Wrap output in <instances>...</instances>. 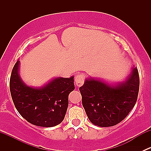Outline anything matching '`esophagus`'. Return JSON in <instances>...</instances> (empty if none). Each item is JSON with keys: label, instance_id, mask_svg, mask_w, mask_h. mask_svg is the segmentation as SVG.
<instances>
[{"label": "esophagus", "instance_id": "esophagus-1", "mask_svg": "<svg viewBox=\"0 0 151 151\" xmlns=\"http://www.w3.org/2000/svg\"><path fill=\"white\" fill-rule=\"evenodd\" d=\"M85 77L84 74H77V76L75 77V83L77 85V86L80 87L83 85L85 81Z\"/></svg>", "mask_w": 151, "mask_h": 151}]
</instances>
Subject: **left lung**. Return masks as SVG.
Segmentation results:
<instances>
[{
	"label": "left lung",
	"mask_w": 151,
	"mask_h": 151,
	"mask_svg": "<svg viewBox=\"0 0 151 151\" xmlns=\"http://www.w3.org/2000/svg\"><path fill=\"white\" fill-rule=\"evenodd\" d=\"M139 87V73L134 67L125 81L114 85L93 77L86 79L80 91L90 121L101 127L121 122L136 104Z\"/></svg>",
	"instance_id": "obj_1"
}]
</instances>
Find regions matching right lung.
<instances>
[{
	"label": "right lung",
	"instance_id": "1",
	"mask_svg": "<svg viewBox=\"0 0 151 151\" xmlns=\"http://www.w3.org/2000/svg\"><path fill=\"white\" fill-rule=\"evenodd\" d=\"M19 60L15 63L10 77V92L17 110L29 123L52 127L64 119L68 94L74 90V77H57L40 88L28 86L19 73Z\"/></svg>",
	"mask_w": 151,
	"mask_h": 151
}]
</instances>
